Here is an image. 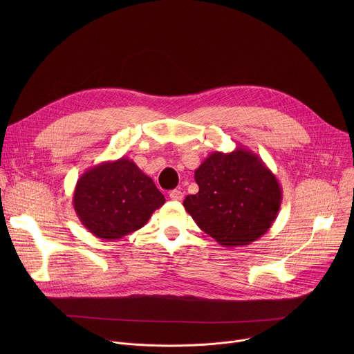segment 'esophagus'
Instances as JSON below:
<instances>
[{
    "label": "esophagus",
    "instance_id": "obj_1",
    "mask_svg": "<svg viewBox=\"0 0 354 354\" xmlns=\"http://www.w3.org/2000/svg\"><path fill=\"white\" fill-rule=\"evenodd\" d=\"M169 197L172 198V200H176V201H180L182 198H183V193L180 192V190H178V189H175V190H171L169 192Z\"/></svg>",
    "mask_w": 354,
    "mask_h": 354
}]
</instances>
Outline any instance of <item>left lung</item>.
<instances>
[{
  "label": "left lung",
  "mask_w": 354,
  "mask_h": 354,
  "mask_svg": "<svg viewBox=\"0 0 354 354\" xmlns=\"http://www.w3.org/2000/svg\"><path fill=\"white\" fill-rule=\"evenodd\" d=\"M196 194L183 206L194 223L227 248L257 241L273 225L283 192L274 174L254 151H214L194 171Z\"/></svg>",
  "instance_id": "obj_1"
}]
</instances>
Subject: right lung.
Segmentation results:
<instances>
[{
  "label": "right lung",
  "instance_id": "1",
  "mask_svg": "<svg viewBox=\"0 0 354 354\" xmlns=\"http://www.w3.org/2000/svg\"><path fill=\"white\" fill-rule=\"evenodd\" d=\"M164 203L165 197L153 179L129 158L86 169L73 194L81 224L105 241L120 239L140 230Z\"/></svg>",
  "mask_w": 354,
  "mask_h": 354
}]
</instances>
